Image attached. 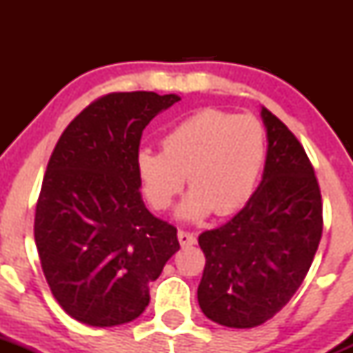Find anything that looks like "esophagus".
I'll use <instances>...</instances> for the list:
<instances>
[{
	"label": "esophagus",
	"instance_id": "34e87169",
	"mask_svg": "<svg viewBox=\"0 0 353 353\" xmlns=\"http://www.w3.org/2000/svg\"><path fill=\"white\" fill-rule=\"evenodd\" d=\"M177 239H179V243L183 248L184 245L196 244V237H194L191 232H186V230H179V232H177Z\"/></svg>",
	"mask_w": 353,
	"mask_h": 353
}]
</instances>
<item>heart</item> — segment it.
Listing matches in <instances>:
<instances>
[{
  "mask_svg": "<svg viewBox=\"0 0 353 353\" xmlns=\"http://www.w3.org/2000/svg\"><path fill=\"white\" fill-rule=\"evenodd\" d=\"M266 160V133L252 116L203 109L170 128L162 150L141 148L137 172L154 210H167L190 183L177 216L188 222L241 210L254 194Z\"/></svg>",
  "mask_w": 353,
  "mask_h": 353,
  "instance_id": "obj_1",
  "label": "heart"
}]
</instances>
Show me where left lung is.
Here are the masks:
<instances>
[{
	"instance_id": "left-lung-1",
	"label": "left lung",
	"mask_w": 353,
	"mask_h": 353,
	"mask_svg": "<svg viewBox=\"0 0 353 353\" xmlns=\"http://www.w3.org/2000/svg\"><path fill=\"white\" fill-rule=\"evenodd\" d=\"M261 119L268 150L258 190L225 225L198 237L206 258L199 307L227 328H254L282 311L323 234L321 191L304 147L268 109Z\"/></svg>"
}]
</instances>
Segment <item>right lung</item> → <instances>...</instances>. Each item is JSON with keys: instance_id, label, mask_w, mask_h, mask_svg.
Wrapping results in <instances>:
<instances>
[{"instance_id": "add662e5", "label": "right lung", "mask_w": 353, "mask_h": 353, "mask_svg": "<svg viewBox=\"0 0 353 353\" xmlns=\"http://www.w3.org/2000/svg\"><path fill=\"white\" fill-rule=\"evenodd\" d=\"M176 94L114 92L68 124L49 159L34 236L52 295L77 321L117 326L150 302L148 283L179 251L177 229L140 193L141 133Z\"/></svg>"}]
</instances>
